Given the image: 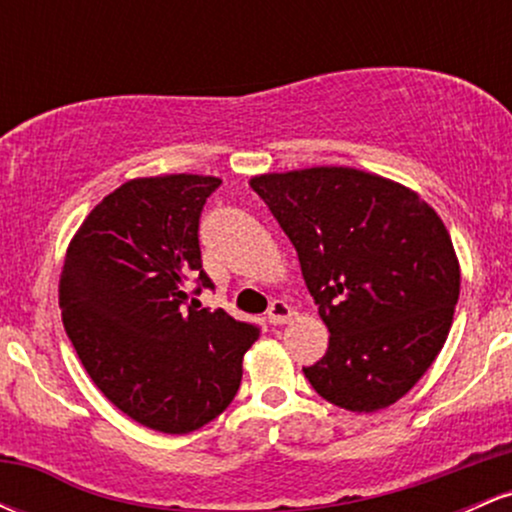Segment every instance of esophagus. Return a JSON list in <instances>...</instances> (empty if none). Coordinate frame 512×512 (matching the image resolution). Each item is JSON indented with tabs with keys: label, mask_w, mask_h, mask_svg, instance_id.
<instances>
[{
	"label": "esophagus",
	"mask_w": 512,
	"mask_h": 512,
	"mask_svg": "<svg viewBox=\"0 0 512 512\" xmlns=\"http://www.w3.org/2000/svg\"><path fill=\"white\" fill-rule=\"evenodd\" d=\"M291 317H293V310L284 301H274L269 305V313H267L269 325H286Z\"/></svg>",
	"instance_id": "1"
}]
</instances>
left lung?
I'll list each match as a JSON object with an SVG mask.
<instances>
[{
  "label": "left lung",
  "instance_id": "left-lung-1",
  "mask_svg": "<svg viewBox=\"0 0 512 512\" xmlns=\"http://www.w3.org/2000/svg\"><path fill=\"white\" fill-rule=\"evenodd\" d=\"M250 187L296 248L330 330L305 378L358 414L395 404L436 361L460 298V260L438 211L402 182L351 166L262 173Z\"/></svg>",
  "mask_w": 512,
  "mask_h": 512
}]
</instances>
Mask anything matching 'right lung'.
I'll use <instances>...</instances> for the list:
<instances>
[{"label":"right lung","instance_id":"add662e5","mask_svg":"<svg viewBox=\"0 0 512 512\" xmlns=\"http://www.w3.org/2000/svg\"><path fill=\"white\" fill-rule=\"evenodd\" d=\"M219 185L192 173L122 182L88 211L60 274L64 330L93 385L170 436L207 426L233 402L260 337L226 310L199 308L187 286H211L197 228Z\"/></svg>","mask_w":512,"mask_h":512}]
</instances>
